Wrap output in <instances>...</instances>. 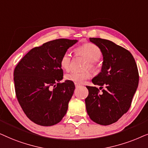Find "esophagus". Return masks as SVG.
<instances>
[{
	"instance_id": "1",
	"label": "esophagus",
	"mask_w": 148,
	"mask_h": 148,
	"mask_svg": "<svg viewBox=\"0 0 148 148\" xmlns=\"http://www.w3.org/2000/svg\"><path fill=\"white\" fill-rule=\"evenodd\" d=\"M75 86H76V87H78V86H79L80 85H79V84H78V83H75Z\"/></svg>"
}]
</instances>
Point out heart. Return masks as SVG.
<instances>
[{"label": "heart", "instance_id": "1", "mask_svg": "<svg viewBox=\"0 0 148 148\" xmlns=\"http://www.w3.org/2000/svg\"><path fill=\"white\" fill-rule=\"evenodd\" d=\"M76 53L84 57L88 61L86 68L94 69L95 62L101 58V53L100 49L95 45L92 43H84L76 49ZM60 66L64 70H69L71 68V55L70 53L66 52L63 55L60 60ZM90 74L88 71L84 72H75L73 71L66 74L65 78L66 80L74 82L75 83L81 84L86 79L89 78Z\"/></svg>", "mask_w": 148, "mask_h": 148}]
</instances>
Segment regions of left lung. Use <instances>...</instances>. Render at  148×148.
I'll return each mask as SVG.
<instances>
[{
  "instance_id": "1",
  "label": "left lung",
  "mask_w": 148,
  "mask_h": 148,
  "mask_svg": "<svg viewBox=\"0 0 148 148\" xmlns=\"http://www.w3.org/2000/svg\"><path fill=\"white\" fill-rule=\"evenodd\" d=\"M103 56L101 70L92 79L95 85L106 86L102 94L95 86H86L88 95L86 109L90 119L101 125L116 123L131 106L139 84V72L133 56L129 51L112 41L90 38Z\"/></svg>"
}]
</instances>
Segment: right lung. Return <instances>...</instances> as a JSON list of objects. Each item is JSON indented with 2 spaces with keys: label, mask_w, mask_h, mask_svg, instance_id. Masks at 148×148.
I'll return each instance as SVG.
<instances>
[{
  "label": "right lung",
  "mask_w": 148,
  "mask_h": 148,
  "mask_svg": "<svg viewBox=\"0 0 148 148\" xmlns=\"http://www.w3.org/2000/svg\"><path fill=\"white\" fill-rule=\"evenodd\" d=\"M77 40L60 38L33 48L15 67L16 97L27 117L41 126L62 121L75 89L74 82L63 79L60 60Z\"/></svg>",
  "instance_id": "obj_1"
}]
</instances>
